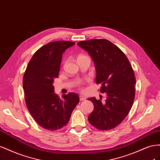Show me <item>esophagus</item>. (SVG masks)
I'll return each mask as SVG.
<instances>
[{
  "label": "esophagus",
  "mask_w": 160,
  "mask_h": 160,
  "mask_svg": "<svg viewBox=\"0 0 160 160\" xmlns=\"http://www.w3.org/2000/svg\"><path fill=\"white\" fill-rule=\"evenodd\" d=\"M86 98H84L82 96H80V101H83V100H85Z\"/></svg>",
  "instance_id": "1"
}]
</instances>
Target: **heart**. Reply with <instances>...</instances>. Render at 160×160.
Returning <instances> with one entry per match:
<instances>
[{
	"label": "heart",
	"mask_w": 160,
	"mask_h": 160,
	"mask_svg": "<svg viewBox=\"0 0 160 160\" xmlns=\"http://www.w3.org/2000/svg\"><path fill=\"white\" fill-rule=\"evenodd\" d=\"M80 56H78V57H80Z\"/></svg>",
	"instance_id": "b5f03b06"
}]
</instances>
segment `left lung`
<instances>
[{
	"label": "left lung",
	"instance_id": "obj_1",
	"mask_svg": "<svg viewBox=\"0 0 160 160\" xmlns=\"http://www.w3.org/2000/svg\"><path fill=\"white\" fill-rule=\"evenodd\" d=\"M88 52L94 63L96 82L107 94L105 102L89 98L94 110L88 116L91 125L100 130L115 128L128 115L135 98V77L125 53L107 39H90L77 43Z\"/></svg>",
	"mask_w": 160,
	"mask_h": 160
}]
</instances>
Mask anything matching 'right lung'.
<instances>
[{"label":"right lung","instance_id":"add662e5","mask_svg":"<svg viewBox=\"0 0 160 160\" xmlns=\"http://www.w3.org/2000/svg\"><path fill=\"white\" fill-rule=\"evenodd\" d=\"M75 43L68 41L50 42L39 48L31 58L22 80L27 108L38 124L49 131L58 130L68 124L79 102L76 93H54V79L58 77L62 54Z\"/></svg>","mask_w":160,"mask_h":160}]
</instances>
